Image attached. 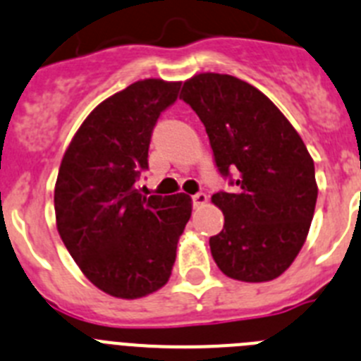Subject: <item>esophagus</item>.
<instances>
[{"mask_svg": "<svg viewBox=\"0 0 361 361\" xmlns=\"http://www.w3.org/2000/svg\"><path fill=\"white\" fill-rule=\"evenodd\" d=\"M206 202H208V195L206 193H197V195H193V206L195 208H202V206H206Z\"/></svg>", "mask_w": 361, "mask_h": 361, "instance_id": "esophagus-1", "label": "esophagus"}]
</instances>
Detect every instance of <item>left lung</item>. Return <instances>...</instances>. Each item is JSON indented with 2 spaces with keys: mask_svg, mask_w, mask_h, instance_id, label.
I'll list each match as a JSON object with an SVG mask.
<instances>
[{
  "mask_svg": "<svg viewBox=\"0 0 361 361\" xmlns=\"http://www.w3.org/2000/svg\"><path fill=\"white\" fill-rule=\"evenodd\" d=\"M180 99L206 126L216 168L233 186L212 197L224 213V229L209 238L213 260L229 279H276L302 250L317 206L302 137L269 97L228 73H197Z\"/></svg>",
  "mask_w": 361,
  "mask_h": 361,
  "instance_id": "1",
  "label": "left lung"
}]
</instances>
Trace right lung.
<instances>
[{
  "label": "right lung",
  "instance_id": "1",
  "mask_svg": "<svg viewBox=\"0 0 361 361\" xmlns=\"http://www.w3.org/2000/svg\"><path fill=\"white\" fill-rule=\"evenodd\" d=\"M180 82L145 79L94 108L63 155L56 190L57 231L95 288L135 300L171 275L191 199L141 195L148 148L161 111L177 101Z\"/></svg>",
  "mask_w": 361,
  "mask_h": 361
}]
</instances>
